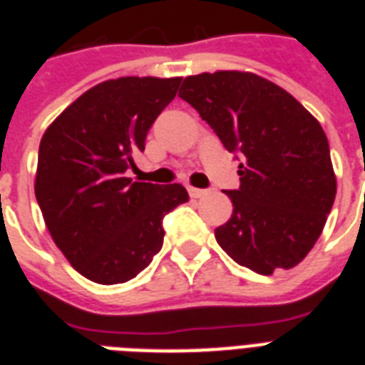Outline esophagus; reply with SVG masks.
<instances>
[{"label": "esophagus", "mask_w": 365, "mask_h": 365, "mask_svg": "<svg viewBox=\"0 0 365 365\" xmlns=\"http://www.w3.org/2000/svg\"><path fill=\"white\" fill-rule=\"evenodd\" d=\"M189 197L191 199H202V197H206L208 195V191L206 189H197V187H189Z\"/></svg>", "instance_id": "esophagus-1"}]
</instances>
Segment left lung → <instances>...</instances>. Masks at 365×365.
Returning <instances> with one entry per match:
<instances>
[{"label": "left lung", "mask_w": 365, "mask_h": 365, "mask_svg": "<svg viewBox=\"0 0 365 365\" xmlns=\"http://www.w3.org/2000/svg\"><path fill=\"white\" fill-rule=\"evenodd\" d=\"M178 96L242 159L240 187L223 191L233 214L216 229L217 244L257 274L301 263L337 191L320 123L282 87L250 71L189 76Z\"/></svg>", "instance_id": "obj_1"}]
</instances>
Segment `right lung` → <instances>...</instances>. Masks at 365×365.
Masks as SVG:
<instances>
[{
    "label": "right lung",
    "mask_w": 365,
    "mask_h": 365,
    "mask_svg": "<svg viewBox=\"0 0 365 365\" xmlns=\"http://www.w3.org/2000/svg\"><path fill=\"white\" fill-rule=\"evenodd\" d=\"M182 77H119L66 108L39 143L36 199L54 244L96 284H123L159 254L163 217L187 202L183 185L132 182V155Z\"/></svg>",
    "instance_id": "add662e5"
}]
</instances>
